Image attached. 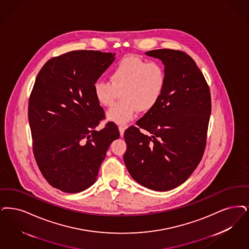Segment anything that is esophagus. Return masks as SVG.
I'll return each instance as SVG.
<instances>
[{
  "instance_id": "esophagus-1",
  "label": "esophagus",
  "mask_w": 249,
  "mask_h": 249,
  "mask_svg": "<svg viewBox=\"0 0 249 249\" xmlns=\"http://www.w3.org/2000/svg\"><path fill=\"white\" fill-rule=\"evenodd\" d=\"M126 128L124 126H119V130H120V136L124 135V131H125Z\"/></svg>"
}]
</instances>
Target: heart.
<instances>
[{"instance_id": "obj_1", "label": "heart", "mask_w": 249, "mask_h": 249, "mask_svg": "<svg viewBox=\"0 0 249 249\" xmlns=\"http://www.w3.org/2000/svg\"><path fill=\"white\" fill-rule=\"evenodd\" d=\"M109 80L94 83V97L100 106L109 107L120 93L122 100L107 111V119L126 124L138 111L149 112L159 104L166 88L167 73L160 63L127 56L111 70Z\"/></svg>"}]
</instances>
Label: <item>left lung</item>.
<instances>
[{
	"label": "left lung",
	"mask_w": 249,
	"mask_h": 249,
	"mask_svg": "<svg viewBox=\"0 0 249 249\" xmlns=\"http://www.w3.org/2000/svg\"><path fill=\"white\" fill-rule=\"evenodd\" d=\"M161 60L167 83L159 104L126 129L124 162L141 185L160 192L174 189L198 166L206 146L211 98L207 81L183 52L159 49L145 53ZM140 128L147 130L143 135Z\"/></svg>",
	"instance_id": "8db88e82"
}]
</instances>
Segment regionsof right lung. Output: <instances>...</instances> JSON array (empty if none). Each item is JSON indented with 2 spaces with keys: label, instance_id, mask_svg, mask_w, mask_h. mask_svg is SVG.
Masks as SVG:
<instances>
[{
  "label": "right lung",
  "instance_id": "1",
  "mask_svg": "<svg viewBox=\"0 0 249 249\" xmlns=\"http://www.w3.org/2000/svg\"><path fill=\"white\" fill-rule=\"evenodd\" d=\"M112 53L72 51L46 62L30 95L29 121L33 153L43 177L56 189L75 194L97 179L117 125L105 118L93 85L115 60Z\"/></svg>",
  "mask_w": 249,
  "mask_h": 249
}]
</instances>
